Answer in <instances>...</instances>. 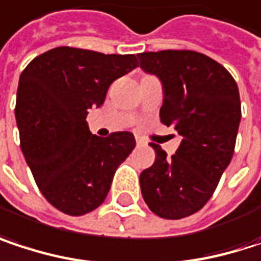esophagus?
Here are the masks:
<instances>
[{"instance_id":"obj_1","label":"esophagus","mask_w":261,"mask_h":261,"mask_svg":"<svg viewBox=\"0 0 261 261\" xmlns=\"http://www.w3.org/2000/svg\"><path fill=\"white\" fill-rule=\"evenodd\" d=\"M136 143H137V145H142V143H145V140H143L142 137L136 136Z\"/></svg>"}]
</instances>
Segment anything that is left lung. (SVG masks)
Masks as SVG:
<instances>
[{"mask_svg": "<svg viewBox=\"0 0 261 261\" xmlns=\"http://www.w3.org/2000/svg\"><path fill=\"white\" fill-rule=\"evenodd\" d=\"M140 66L163 84L160 121L182 137L174 155L151 143L155 162L140 174L149 210L163 219L199 212L231 162L242 116L233 75L216 60L190 49L137 54Z\"/></svg>", "mask_w": 261, "mask_h": 261, "instance_id": "1", "label": "left lung"}]
</instances>
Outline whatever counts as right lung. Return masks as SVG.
I'll use <instances>...</instances> for the list:
<instances>
[{"instance_id": "1", "label": "right lung", "mask_w": 261, "mask_h": 261, "mask_svg": "<svg viewBox=\"0 0 261 261\" xmlns=\"http://www.w3.org/2000/svg\"><path fill=\"white\" fill-rule=\"evenodd\" d=\"M137 66L134 54L57 46L22 71L15 107L21 149L39 190L57 210L83 216L98 208L134 149L130 131L98 137L86 116L102 106L115 80Z\"/></svg>"}]
</instances>
